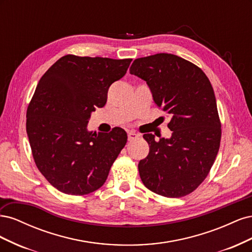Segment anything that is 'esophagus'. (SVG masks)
Instances as JSON below:
<instances>
[{
	"instance_id": "obj_1",
	"label": "esophagus",
	"mask_w": 252,
	"mask_h": 252,
	"mask_svg": "<svg viewBox=\"0 0 252 252\" xmlns=\"http://www.w3.org/2000/svg\"><path fill=\"white\" fill-rule=\"evenodd\" d=\"M139 138V134L138 133H135V132H128V141L129 142H132V141H134V140H136Z\"/></svg>"
}]
</instances>
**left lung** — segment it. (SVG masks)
I'll return each mask as SVG.
<instances>
[{
    "mask_svg": "<svg viewBox=\"0 0 252 252\" xmlns=\"http://www.w3.org/2000/svg\"><path fill=\"white\" fill-rule=\"evenodd\" d=\"M130 73L147 83L155 103L171 118L169 139L143 138L149 154L139 163L143 184L167 197L195 190L207 177L220 142L215 91L201 68L171 53L135 59Z\"/></svg>",
    "mask_w": 252,
    "mask_h": 252,
    "instance_id": "8db88e82",
    "label": "left lung"
}]
</instances>
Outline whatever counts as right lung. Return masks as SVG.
Instances as JSON below:
<instances>
[{
  "label": "right lung",
  "mask_w": 252,
  "mask_h": 252,
  "mask_svg": "<svg viewBox=\"0 0 252 252\" xmlns=\"http://www.w3.org/2000/svg\"><path fill=\"white\" fill-rule=\"evenodd\" d=\"M131 61L67 55L37 84L27 108L26 131L36 167L61 192L84 195L102 187L126 145L124 129L96 133L87 124Z\"/></svg>",
  "instance_id": "right-lung-1"
}]
</instances>
